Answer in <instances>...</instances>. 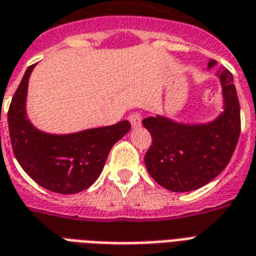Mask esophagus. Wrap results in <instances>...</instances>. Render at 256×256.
Segmentation results:
<instances>
[{
    "label": "esophagus",
    "mask_w": 256,
    "mask_h": 256,
    "mask_svg": "<svg viewBox=\"0 0 256 256\" xmlns=\"http://www.w3.org/2000/svg\"><path fill=\"white\" fill-rule=\"evenodd\" d=\"M128 120L132 123V128H133L141 126V115H138V114H132L128 116Z\"/></svg>",
    "instance_id": "esophagus-1"
}]
</instances>
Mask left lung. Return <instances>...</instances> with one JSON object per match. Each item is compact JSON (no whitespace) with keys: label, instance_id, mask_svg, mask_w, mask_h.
<instances>
[{"label":"left lung","instance_id":"obj_1","mask_svg":"<svg viewBox=\"0 0 256 256\" xmlns=\"http://www.w3.org/2000/svg\"><path fill=\"white\" fill-rule=\"evenodd\" d=\"M216 67L210 60L207 70ZM222 89V111L204 123L177 122L156 115L145 118L144 128L152 136L145 155L150 176L172 192H190L207 185L225 170L240 136V104L233 75L216 68Z\"/></svg>","mask_w":256,"mask_h":256}]
</instances>
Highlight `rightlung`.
<instances>
[{
  "instance_id": "1",
  "label": "right lung",
  "mask_w": 256,
  "mask_h": 256,
  "mask_svg": "<svg viewBox=\"0 0 256 256\" xmlns=\"http://www.w3.org/2000/svg\"><path fill=\"white\" fill-rule=\"evenodd\" d=\"M36 67L27 68L8 112L14 154L22 168L48 190L72 194L93 185L104 168L114 144L128 133V120L106 128L53 134L36 128L27 115L28 79Z\"/></svg>"
}]
</instances>
